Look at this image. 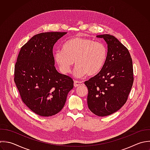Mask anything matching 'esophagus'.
<instances>
[{"label": "esophagus", "mask_w": 150, "mask_h": 150, "mask_svg": "<svg viewBox=\"0 0 150 150\" xmlns=\"http://www.w3.org/2000/svg\"><path fill=\"white\" fill-rule=\"evenodd\" d=\"M74 86L75 87H78L80 85H83V83L82 81H74Z\"/></svg>", "instance_id": "34e87169"}]
</instances>
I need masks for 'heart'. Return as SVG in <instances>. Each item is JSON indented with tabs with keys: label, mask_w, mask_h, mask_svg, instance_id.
Wrapping results in <instances>:
<instances>
[{
	"label": "heart",
	"mask_w": 150,
	"mask_h": 150,
	"mask_svg": "<svg viewBox=\"0 0 150 150\" xmlns=\"http://www.w3.org/2000/svg\"><path fill=\"white\" fill-rule=\"evenodd\" d=\"M107 57L105 45L99 41L76 37L66 41L62 50L54 52V58L60 70L68 74L75 63L74 75L82 77L86 74L91 76L98 73L103 68Z\"/></svg>",
	"instance_id": "1"
}]
</instances>
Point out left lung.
Returning a JSON list of instances; mask_svg holds the SVG:
<instances>
[{
  "instance_id": "obj_1",
  "label": "left lung",
  "mask_w": 150,
  "mask_h": 150,
  "mask_svg": "<svg viewBox=\"0 0 150 150\" xmlns=\"http://www.w3.org/2000/svg\"><path fill=\"white\" fill-rule=\"evenodd\" d=\"M108 44L105 63L100 72L85 82L89 110L98 116L110 115L127 102L134 81L133 61L128 49L110 34L96 36Z\"/></svg>"
}]
</instances>
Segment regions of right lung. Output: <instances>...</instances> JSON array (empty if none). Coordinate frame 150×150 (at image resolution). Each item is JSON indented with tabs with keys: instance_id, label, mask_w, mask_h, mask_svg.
Here are the masks:
<instances>
[{
	"instance_id": "obj_1",
	"label": "right lung",
	"mask_w": 150,
	"mask_h": 150,
	"mask_svg": "<svg viewBox=\"0 0 150 150\" xmlns=\"http://www.w3.org/2000/svg\"><path fill=\"white\" fill-rule=\"evenodd\" d=\"M67 33L47 32L35 35L21 48L17 58L14 81L21 100L41 116L59 112L74 88L72 79L57 71L52 52L55 42Z\"/></svg>"
}]
</instances>
